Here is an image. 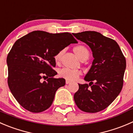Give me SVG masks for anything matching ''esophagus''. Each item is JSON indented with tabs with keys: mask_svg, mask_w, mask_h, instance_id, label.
<instances>
[{
	"mask_svg": "<svg viewBox=\"0 0 133 133\" xmlns=\"http://www.w3.org/2000/svg\"><path fill=\"white\" fill-rule=\"evenodd\" d=\"M71 81H68V80H66V81H65V83H66V84H70L71 83Z\"/></svg>",
	"mask_w": 133,
	"mask_h": 133,
	"instance_id": "obj_1",
	"label": "esophagus"
}]
</instances>
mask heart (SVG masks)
<instances>
[{
    "instance_id": "1",
    "label": "heart",
    "mask_w": 133,
    "mask_h": 133,
    "mask_svg": "<svg viewBox=\"0 0 133 133\" xmlns=\"http://www.w3.org/2000/svg\"><path fill=\"white\" fill-rule=\"evenodd\" d=\"M73 51H74L75 55H77V57L80 60H81V59L85 57L88 58L89 51L84 46H76L73 49ZM62 53V51H60L58 53H56L55 55V56H54L55 61L56 63H58L59 61H60ZM58 73L59 76L60 77H62V78H65V79L68 80V81H73L78 79V77L81 75V71L78 70H73V69H68V68H62V69L59 70Z\"/></svg>"
}]
</instances>
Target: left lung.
Wrapping results in <instances>:
<instances>
[{
    "instance_id": "8db88e82",
    "label": "left lung",
    "mask_w": 133,
    "mask_h": 133,
    "mask_svg": "<svg viewBox=\"0 0 133 133\" xmlns=\"http://www.w3.org/2000/svg\"><path fill=\"white\" fill-rule=\"evenodd\" d=\"M92 51L94 60L84 77L89 84H78L74 95L82 111L95 113L107 108L122 91L126 60L116 41L95 31L73 33Z\"/></svg>"
}]
</instances>
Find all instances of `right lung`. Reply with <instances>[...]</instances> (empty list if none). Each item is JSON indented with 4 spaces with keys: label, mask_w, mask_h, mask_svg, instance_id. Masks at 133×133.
I'll return each mask as SVG.
<instances>
[{
    "label": "right lung",
    "mask_w": 133,
    "mask_h": 133,
    "mask_svg": "<svg viewBox=\"0 0 133 133\" xmlns=\"http://www.w3.org/2000/svg\"><path fill=\"white\" fill-rule=\"evenodd\" d=\"M77 41L68 32L50 34L33 31L16 41L7 56L8 84L11 94L24 109L34 113L51 106L55 93L65 84L57 74L54 56ZM43 78L46 81H43Z\"/></svg>",
    "instance_id": "add662e5"
}]
</instances>
